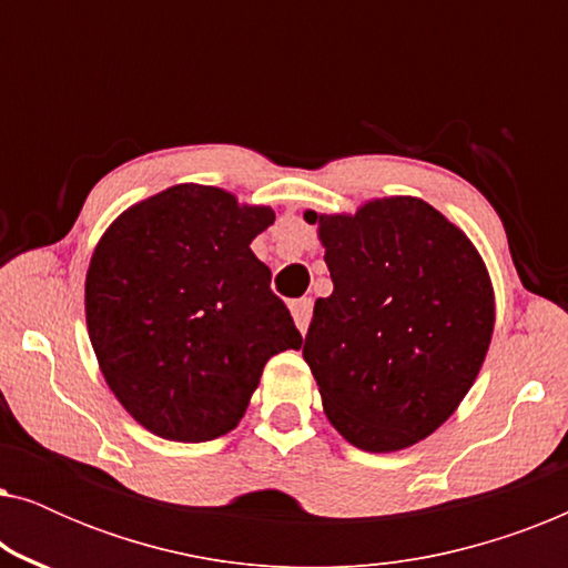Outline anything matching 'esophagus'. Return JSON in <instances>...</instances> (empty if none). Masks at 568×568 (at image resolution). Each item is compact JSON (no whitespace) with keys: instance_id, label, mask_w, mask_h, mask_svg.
Returning <instances> with one entry per match:
<instances>
[{"instance_id":"34e87169","label":"esophagus","mask_w":568,"mask_h":568,"mask_svg":"<svg viewBox=\"0 0 568 568\" xmlns=\"http://www.w3.org/2000/svg\"><path fill=\"white\" fill-rule=\"evenodd\" d=\"M292 315H294V323H297L300 333H302V336H305L307 325H310V317H313V300L302 297L297 302H292Z\"/></svg>"}]
</instances>
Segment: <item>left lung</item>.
<instances>
[{
  "label": "left lung",
  "instance_id": "obj_1",
  "mask_svg": "<svg viewBox=\"0 0 568 568\" xmlns=\"http://www.w3.org/2000/svg\"><path fill=\"white\" fill-rule=\"evenodd\" d=\"M305 220L317 224L333 278L302 346L325 416L367 453L416 445L455 414L486 359V263L463 230L414 196Z\"/></svg>",
  "mask_w": 568,
  "mask_h": 568
}]
</instances>
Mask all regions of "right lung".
<instances>
[{
  "label": "right lung",
  "instance_id": "right-lung-1",
  "mask_svg": "<svg viewBox=\"0 0 568 568\" xmlns=\"http://www.w3.org/2000/svg\"><path fill=\"white\" fill-rule=\"evenodd\" d=\"M271 206L181 183L126 209L92 253L84 315L108 387L144 429L209 442L235 429L271 356L300 348L251 243Z\"/></svg>",
  "mask_w": 568,
  "mask_h": 568
}]
</instances>
